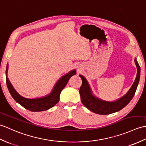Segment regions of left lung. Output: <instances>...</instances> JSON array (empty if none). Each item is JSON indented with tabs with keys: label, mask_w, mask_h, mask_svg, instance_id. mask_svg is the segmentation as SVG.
I'll return each instance as SVG.
<instances>
[{
	"label": "left lung",
	"mask_w": 146,
	"mask_h": 146,
	"mask_svg": "<svg viewBox=\"0 0 146 146\" xmlns=\"http://www.w3.org/2000/svg\"><path fill=\"white\" fill-rule=\"evenodd\" d=\"M134 62L137 67V76L132 86L125 94L114 101L109 102L100 99L96 97L92 92L89 82L87 79L82 75L79 76L82 79V86L80 87L79 93L81 101L90 111L100 115H108L117 112L127 106L133 98L136 91L138 84L140 79L141 68L137 62L136 58Z\"/></svg>",
	"instance_id": "obj_1"
}]
</instances>
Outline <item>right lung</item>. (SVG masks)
I'll return each instance as SVG.
<instances>
[{"mask_svg": "<svg viewBox=\"0 0 146 146\" xmlns=\"http://www.w3.org/2000/svg\"><path fill=\"white\" fill-rule=\"evenodd\" d=\"M9 69V64H7L6 67V83L9 91L12 97L16 102L19 103L24 108L32 112H40L46 111L52 108L59 101V97L60 92L69 81V79L74 75L76 74V69L70 71L69 72L65 74L57 80L50 94L41 98L29 99L24 98L16 91L7 77V72Z\"/></svg>", "mask_w": 146, "mask_h": 146, "instance_id": "1", "label": "right lung"}]
</instances>
